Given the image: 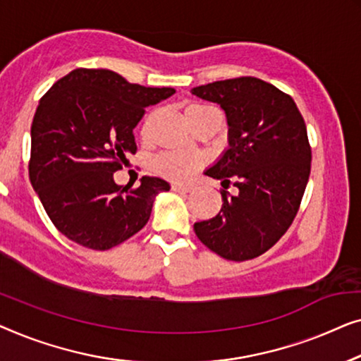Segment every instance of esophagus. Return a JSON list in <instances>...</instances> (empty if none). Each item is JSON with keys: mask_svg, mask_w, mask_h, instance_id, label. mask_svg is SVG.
<instances>
[{"mask_svg": "<svg viewBox=\"0 0 361 361\" xmlns=\"http://www.w3.org/2000/svg\"><path fill=\"white\" fill-rule=\"evenodd\" d=\"M171 190L176 191V192H191L192 188L188 186V185H171Z\"/></svg>", "mask_w": 361, "mask_h": 361, "instance_id": "obj_1", "label": "esophagus"}]
</instances>
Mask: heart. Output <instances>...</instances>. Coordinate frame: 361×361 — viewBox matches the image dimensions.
<instances>
[{"instance_id":"1","label":"heart","mask_w":361,"mask_h":361,"mask_svg":"<svg viewBox=\"0 0 361 361\" xmlns=\"http://www.w3.org/2000/svg\"><path fill=\"white\" fill-rule=\"evenodd\" d=\"M217 111L209 104L202 103H191L186 106V118L195 119L200 116L209 114ZM200 165V159L196 155L183 154V152H166L157 157L154 169L159 175L165 176V178L173 180V181H185L195 173V170Z\"/></svg>"}]
</instances>
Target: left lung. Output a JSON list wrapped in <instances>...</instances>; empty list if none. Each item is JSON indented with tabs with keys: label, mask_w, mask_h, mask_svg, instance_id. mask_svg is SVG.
Here are the masks:
<instances>
[{
	"label": "left lung",
	"mask_w": 361,
	"mask_h": 361,
	"mask_svg": "<svg viewBox=\"0 0 361 361\" xmlns=\"http://www.w3.org/2000/svg\"><path fill=\"white\" fill-rule=\"evenodd\" d=\"M217 103L229 126V147L204 171L231 180L235 196L222 192L219 214L195 224L207 248L226 260L243 262L280 240L298 214L309 173L307 129L291 96L253 77L214 81L191 90Z\"/></svg>",
	"instance_id": "obj_1"
}]
</instances>
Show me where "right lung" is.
I'll list each match as a JSON object with an SVG mask.
<instances>
[{
  "instance_id": "right-lung-1",
  "label": "right lung",
  "mask_w": 361,
  "mask_h": 361,
  "mask_svg": "<svg viewBox=\"0 0 361 361\" xmlns=\"http://www.w3.org/2000/svg\"><path fill=\"white\" fill-rule=\"evenodd\" d=\"M173 93L129 83L106 68H77L42 96L30 128L29 178L65 237L109 250L147 224L155 196L170 185L142 176L128 191L116 185L114 171L135 154L134 128L145 108Z\"/></svg>"
}]
</instances>
